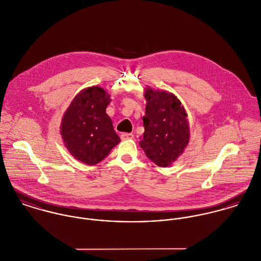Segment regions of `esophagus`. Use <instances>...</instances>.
I'll return each mask as SVG.
<instances>
[{
	"mask_svg": "<svg viewBox=\"0 0 261 261\" xmlns=\"http://www.w3.org/2000/svg\"><path fill=\"white\" fill-rule=\"evenodd\" d=\"M121 140L122 141H125V140H133L134 139V135L133 134H122L120 136Z\"/></svg>",
	"mask_w": 261,
	"mask_h": 261,
	"instance_id": "obj_1",
	"label": "esophagus"
}]
</instances>
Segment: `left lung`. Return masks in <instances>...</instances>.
<instances>
[{
  "label": "left lung",
  "mask_w": 261,
  "mask_h": 261,
  "mask_svg": "<svg viewBox=\"0 0 261 261\" xmlns=\"http://www.w3.org/2000/svg\"><path fill=\"white\" fill-rule=\"evenodd\" d=\"M145 133L140 146L159 167H168L181 155L190 140L187 113L181 101L165 90L147 87Z\"/></svg>",
  "instance_id": "8db88e82"
}]
</instances>
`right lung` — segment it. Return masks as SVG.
I'll return each instance as SVG.
<instances>
[{"label":"right lung","instance_id":"add662e5","mask_svg":"<svg viewBox=\"0 0 261 261\" xmlns=\"http://www.w3.org/2000/svg\"><path fill=\"white\" fill-rule=\"evenodd\" d=\"M110 97L102 87H87L75 96L62 117L60 134L65 147L89 166L101 162L120 142L106 112Z\"/></svg>","mask_w":261,"mask_h":261}]
</instances>
